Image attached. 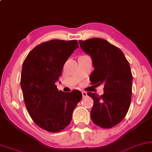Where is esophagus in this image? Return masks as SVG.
<instances>
[{"label": "esophagus", "instance_id": "esophagus-1", "mask_svg": "<svg viewBox=\"0 0 152 152\" xmlns=\"http://www.w3.org/2000/svg\"><path fill=\"white\" fill-rule=\"evenodd\" d=\"M82 94H83V97H86L88 96V94H87V92H85V91H82Z\"/></svg>", "mask_w": 152, "mask_h": 152}]
</instances>
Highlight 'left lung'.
Listing matches in <instances>:
<instances>
[{"mask_svg":"<svg viewBox=\"0 0 152 152\" xmlns=\"http://www.w3.org/2000/svg\"><path fill=\"white\" fill-rule=\"evenodd\" d=\"M80 48L90 56L94 70L90 76L94 86L104 85V94L88 92L94 101L90 115L97 126L110 129L118 124L130 107L132 80L130 65L122 50L106 40H79Z\"/></svg>","mask_w":152,"mask_h":152,"instance_id":"8db88e82","label":"left lung"}]
</instances>
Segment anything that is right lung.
<instances>
[{"instance_id":"right-lung-1","label":"right lung","mask_w":152,"mask_h":152,"mask_svg":"<svg viewBox=\"0 0 152 152\" xmlns=\"http://www.w3.org/2000/svg\"><path fill=\"white\" fill-rule=\"evenodd\" d=\"M77 48L76 40L53 39L35 46L23 63L21 87L26 108L34 122L49 132L66 128L81 100L80 91L64 92L55 84L65 62Z\"/></svg>"}]
</instances>
